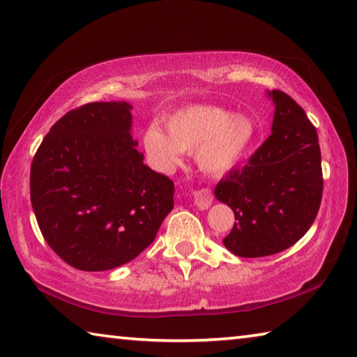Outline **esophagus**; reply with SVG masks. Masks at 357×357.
<instances>
[{
  "label": "esophagus",
  "mask_w": 357,
  "mask_h": 357,
  "mask_svg": "<svg viewBox=\"0 0 357 357\" xmlns=\"http://www.w3.org/2000/svg\"><path fill=\"white\" fill-rule=\"evenodd\" d=\"M213 192L209 189H200L193 192V202L200 209H208L213 204Z\"/></svg>",
  "instance_id": "esophagus-1"
}]
</instances>
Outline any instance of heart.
Returning a JSON list of instances; mask_svg holds the SVG:
<instances>
[{
	"label": "heart",
	"mask_w": 357,
	"mask_h": 357,
	"mask_svg": "<svg viewBox=\"0 0 357 357\" xmlns=\"http://www.w3.org/2000/svg\"><path fill=\"white\" fill-rule=\"evenodd\" d=\"M165 129L167 134L153 124L143 137L151 165L164 173L179 164L183 153H195L203 172L222 174L243 159L255 137L252 118L213 105L183 108L165 121Z\"/></svg>",
	"instance_id": "heart-1"
}]
</instances>
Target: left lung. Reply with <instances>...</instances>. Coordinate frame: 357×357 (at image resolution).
<instances>
[{"label":"left lung","instance_id":"left-lung-1","mask_svg":"<svg viewBox=\"0 0 357 357\" xmlns=\"http://www.w3.org/2000/svg\"><path fill=\"white\" fill-rule=\"evenodd\" d=\"M268 96L275 105L273 134L214 190L234 213L223 244L244 258L274 255L298 243L315 220L323 197L315 126L288 94L274 89Z\"/></svg>","mask_w":357,"mask_h":357}]
</instances>
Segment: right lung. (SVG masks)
I'll use <instances>...</instances> for the list:
<instances>
[{"label": "right lung", "instance_id": "add662e5", "mask_svg": "<svg viewBox=\"0 0 357 357\" xmlns=\"http://www.w3.org/2000/svg\"><path fill=\"white\" fill-rule=\"evenodd\" d=\"M128 102H91L58 119L34 154L31 204L47 244L80 271L129 263L173 209L174 184L143 164Z\"/></svg>", "mask_w": 357, "mask_h": 357}]
</instances>
